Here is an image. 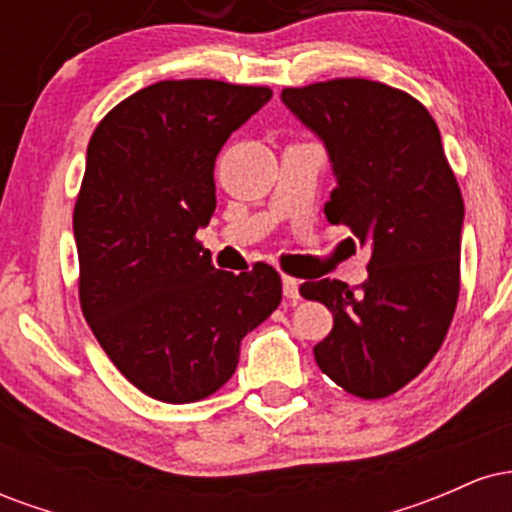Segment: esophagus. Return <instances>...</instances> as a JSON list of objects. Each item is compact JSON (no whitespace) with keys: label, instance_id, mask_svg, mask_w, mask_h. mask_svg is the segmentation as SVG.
Here are the masks:
<instances>
[{"label":"esophagus","instance_id":"34e87169","mask_svg":"<svg viewBox=\"0 0 512 512\" xmlns=\"http://www.w3.org/2000/svg\"><path fill=\"white\" fill-rule=\"evenodd\" d=\"M281 284H284V296L289 298V301H298V298H301V281L293 279V276H284Z\"/></svg>","mask_w":512,"mask_h":512}]
</instances>
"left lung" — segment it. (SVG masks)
<instances>
[{"label": "left lung", "instance_id": "8db88e82", "mask_svg": "<svg viewBox=\"0 0 512 512\" xmlns=\"http://www.w3.org/2000/svg\"><path fill=\"white\" fill-rule=\"evenodd\" d=\"M281 103L330 156L327 221L370 248L358 289L337 279L301 286L334 315L315 361L351 395L387 397L438 354L460 293L464 202L438 125L409 93L368 79L284 88Z\"/></svg>", "mask_w": 512, "mask_h": 512}]
</instances>
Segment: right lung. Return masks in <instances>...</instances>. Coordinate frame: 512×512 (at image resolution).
Returning <instances> with one entry per match:
<instances>
[{"instance_id": "obj_1", "label": "right lung", "mask_w": 512, "mask_h": 512, "mask_svg": "<svg viewBox=\"0 0 512 512\" xmlns=\"http://www.w3.org/2000/svg\"><path fill=\"white\" fill-rule=\"evenodd\" d=\"M269 98L264 86L158 81L88 142L74 207L81 310L117 370L158 402L219 390L245 334L281 303L276 269L221 272L195 238L216 209L221 146Z\"/></svg>"}]
</instances>
